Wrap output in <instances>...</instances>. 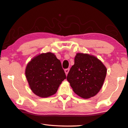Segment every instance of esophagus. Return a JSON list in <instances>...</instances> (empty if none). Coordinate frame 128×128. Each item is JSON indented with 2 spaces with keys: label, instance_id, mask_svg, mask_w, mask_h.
Instances as JSON below:
<instances>
[{
  "label": "esophagus",
  "instance_id": "34e87169",
  "mask_svg": "<svg viewBox=\"0 0 128 128\" xmlns=\"http://www.w3.org/2000/svg\"><path fill=\"white\" fill-rule=\"evenodd\" d=\"M64 72H66V75H68V74L69 72V69H65Z\"/></svg>",
  "mask_w": 128,
  "mask_h": 128
}]
</instances>
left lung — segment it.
<instances>
[{
    "instance_id": "1",
    "label": "left lung",
    "mask_w": 128,
    "mask_h": 128,
    "mask_svg": "<svg viewBox=\"0 0 128 128\" xmlns=\"http://www.w3.org/2000/svg\"><path fill=\"white\" fill-rule=\"evenodd\" d=\"M66 77L75 93L84 99L98 94L104 82L107 68L96 56L77 53Z\"/></svg>"
}]
</instances>
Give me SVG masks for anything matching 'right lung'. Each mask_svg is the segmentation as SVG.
Segmentation results:
<instances>
[{"mask_svg": "<svg viewBox=\"0 0 128 128\" xmlns=\"http://www.w3.org/2000/svg\"><path fill=\"white\" fill-rule=\"evenodd\" d=\"M25 75L32 91L42 98L55 94L66 78L60 61L51 52L40 54L32 58L27 65Z\"/></svg>", "mask_w": 128, "mask_h": 128, "instance_id": "1", "label": "right lung"}]
</instances>
